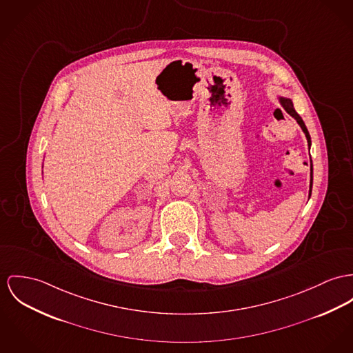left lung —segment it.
Returning a JSON list of instances; mask_svg holds the SVG:
<instances>
[{"mask_svg":"<svg viewBox=\"0 0 353 353\" xmlns=\"http://www.w3.org/2000/svg\"><path fill=\"white\" fill-rule=\"evenodd\" d=\"M279 103L282 105V108H283V109L286 110V112H288V114H290V115L297 121V123L301 126L302 132H303V133H305V136H306V139H307V146L310 148L312 141H310L309 132H307V129H306V126H305V123H303L302 118L299 117V114H297V111L294 110V106H293L292 99H289V98H283V97H279ZM312 187H313V163H312V160H310V187H309V197H310V194H312Z\"/></svg>","mask_w":353,"mask_h":353,"instance_id":"left-lung-1","label":"left lung"}]
</instances>
